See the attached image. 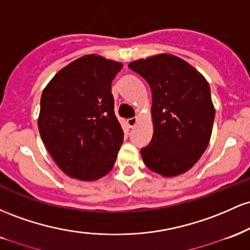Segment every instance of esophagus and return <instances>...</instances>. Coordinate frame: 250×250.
<instances>
[{
    "label": "esophagus",
    "mask_w": 250,
    "mask_h": 250,
    "mask_svg": "<svg viewBox=\"0 0 250 250\" xmlns=\"http://www.w3.org/2000/svg\"><path fill=\"white\" fill-rule=\"evenodd\" d=\"M138 122H139L138 118L134 117V118H130V119L126 120V124L128 125V127H134V126L138 124Z\"/></svg>",
    "instance_id": "esophagus-1"
}]
</instances>
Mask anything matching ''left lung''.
Returning <instances> with one entry per match:
<instances>
[{
  "mask_svg": "<svg viewBox=\"0 0 250 250\" xmlns=\"http://www.w3.org/2000/svg\"><path fill=\"white\" fill-rule=\"evenodd\" d=\"M152 92L153 136L140 150L145 165L163 177L190 170L208 147L215 118L208 81L176 55H152L128 63Z\"/></svg>",
  "mask_w": 250,
  "mask_h": 250,
  "instance_id": "8db88e82",
  "label": "left lung"
}]
</instances>
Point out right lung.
Returning a JSON list of instances; mask_svg holds the SVG:
<instances>
[{
  "label": "right lung",
  "instance_id": "add662e5",
  "mask_svg": "<svg viewBox=\"0 0 250 250\" xmlns=\"http://www.w3.org/2000/svg\"><path fill=\"white\" fill-rule=\"evenodd\" d=\"M123 63L83 55L60 69L41 95L39 131L49 155L71 178L92 182L113 167L124 132L111 83Z\"/></svg>",
  "mask_w": 250,
  "mask_h": 250
}]
</instances>
